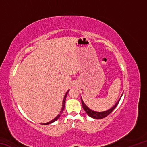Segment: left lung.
<instances>
[{"label":"left lung","instance_id":"left-lung-1","mask_svg":"<svg viewBox=\"0 0 147 147\" xmlns=\"http://www.w3.org/2000/svg\"><path fill=\"white\" fill-rule=\"evenodd\" d=\"M120 99H119V100L117 101V102L115 104V106H113L111 109H109V110L103 111V112H96V111H94L93 110H91V109H89L88 107L86 106V105L84 104V102L82 98H81V101H82V106H83L84 109L86 111V112L89 117H91L94 118V119H103L104 117H107L108 115H109V114H110L111 112H112V111H113V109H115L117 107V106L118 105L119 101H120Z\"/></svg>","mask_w":147,"mask_h":147}]
</instances>
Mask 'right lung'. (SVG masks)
<instances>
[{
	"instance_id": "obj_1",
	"label": "right lung",
	"mask_w": 147,
	"mask_h": 147,
	"mask_svg": "<svg viewBox=\"0 0 147 147\" xmlns=\"http://www.w3.org/2000/svg\"><path fill=\"white\" fill-rule=\"evenodd\" d=\"M69 92V91L67 92V93H66V94L65 95V96H64V99H63V106H62V109H61V111H60V113L59 114H58V115L55 118V119H54L53 121H50V122H49V123H45L44 124H51V123H53V122H54V121H56L57 119H58L59 117V116H60V115L62 113V112H63V109H64V108H65V99H66V96H67V93Z\"/></svg>"
}]
</instances>
